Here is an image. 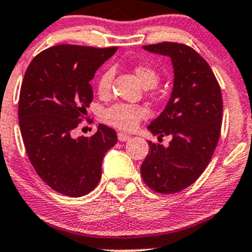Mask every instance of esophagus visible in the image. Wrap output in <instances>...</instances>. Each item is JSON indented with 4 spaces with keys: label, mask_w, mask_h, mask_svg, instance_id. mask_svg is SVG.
Returning <instances> with one entry per match:
<instances>
[{
    "label": "esophagus",
    "mask_w": 252,
    "mask_h": 252,
    "mask_svg": "<svg viewBox=\"0 0 252 252\" xmlns=\"http://www.w3.org/2000/svg\"><path fill=\"white\" fill-rule=\"evenodd\" d=\"M130 139V135L126 133H118V140L119 142H126V140Z\"/></svg>",
    "instance_id": "34e87169"
}]
</instances>
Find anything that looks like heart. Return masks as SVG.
Returning <instances> with one entry per match:
<instances>
[{"label":"heart","mask_w":252,"mask_h":252,"mask_svg":"<svg viewBox=\"0 0 252 252\" xmlns=\"http://www.w3.org/2000/svg\"><path fill=\"white\" fill-rule=\"evenodd\" d=\"M134 73L140 81V83L147 88L157 86L159 82V74L154 68L149 65L139 64L134 68ZM114 70L107 68L100 73L97 81V91L100 95H107L112 87ZM148 109L139 104H129V103H115L103 112L102 119L109 126L118 128L121 130H133L138 124L148 117Z\"/></svg>","instance_id":"obj_1"}]
</instances>
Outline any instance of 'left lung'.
<instances>
[{
    "label": "left lung",
    "instance_id": "1",
    "mask_svg": "<svg viewBox=\"0 0 252 252\" xmlns=\"http://www.w3.org/2000/svg\"><path fill=\"white\" fill-rule=\"evenodd\" d=\"M144 49L169 56L175 78L165 109L148 126L158 140L164 135L171 140L168 148L149 142L140 173L155 192L174 194L197 180L213 158L221 133V88L208 62L190 46L161 42Z\"/></svg>",
    "mask_w": 252,
    "mask_h": 252
}]
</instances>
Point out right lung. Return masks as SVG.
I'll return each mask as SVG.
<instances>
[{"label":"right lung","instance_id":"1","mask_svg":"<svg viewBox=\"0 0 252 252\" xmlns=\"http://www.w3.org/2000/svg\"><path fill=\"white\" fill-rule=\"evenodd\" d=\"M115 51L60 44L38 53L25 73L18 100L23 144L39 178L60 194L91 192L102 176L103 157L117 143L114 129L103 124L92 137H73L88 117L89 82Z\"/></svg>","mask_w":252,"mask_h":252}]
</instances>
